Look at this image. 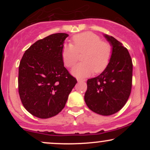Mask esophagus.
Returning <instances> with one entry per match:
<instances>
[{
  "instance_id": "34e87169",
  "label": "esophagus",
  "mask_w": 150,
  "mask_h": 150,
  "mask_svg": "<svg viewBox=\"0 0 150 150\" xmlns=\"http://www.w3.org/2000/svg\"><path fill=\"white\" fill-rule=\"evenodd\" d=\"M86 80H85V79H81V78H77V82H85Z\"/></svg>"
}]
</instances>
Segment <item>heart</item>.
I'll use <instances>...</instances> for the list:
<instances>
[{
	"mask_svg": "<svg viewBox=\"0 0 150 150\" xmlns=\"http://www.w3.org/2000/svg\"><path fill=\"white\" fill-rule=\"evenodd\" d=\"M71 44H65L61 50L63 64L68 68L73 66L83 54L82 63L75 65L72 73L77 77L89 76L93 72L100 73L108 67L113 56V47L108 42L102 41L97 34L86 32L74 35Z\"/></svg>",
	"mask_w": 150,
	"mask_h": 150,
	"instance_id": "heart-1",
	"label": "heart"
}]
</instances>
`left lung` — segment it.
Returning a JSON list of instances; mask_svg holds the SVG:
<instances>
[{"label":"left lung","instance_id":"1","mask_svg":"<svg viewBox=\"0 0 150 150\" xmlns=\"http://www.w3.org/2000/svg\"><path fill=\"white\" fill-rule=\"evenodd\" d=\"M104 37L113 46L112 58L99 76L88 79L85 101L92 111L109 116L120 111L130 97L132 62L128 49L121 43L111 36Z\"/></svg>","mask_w":150,"mask_h":150}]
</instances>
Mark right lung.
<instances>
[{"label": "right lung", "mask_w": 150, "mask_h": 150, "mask_svg": "<svg viewBox=\"0 0 150 150\" xmlns=\"http://www.w3.org/2000/svg\"><path fill=\"white\" fill-rule=\"evenodd\" d=\"M68 34L56 33L25 51L19 65L18 92L24 107L39 118H49L65 107L77 83L64 67L61 50Z\"/></svg>", "instance_id": "obj_1"}]
</instances>
